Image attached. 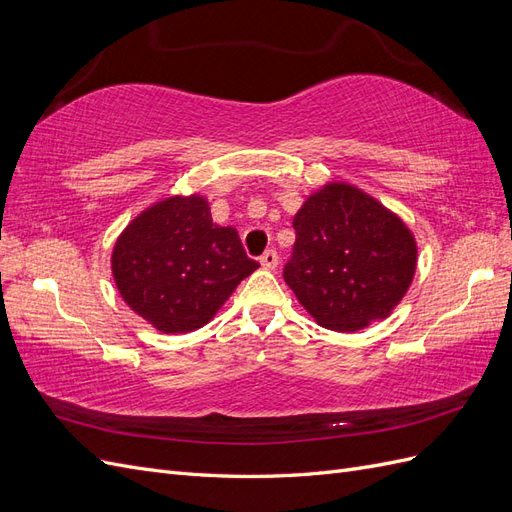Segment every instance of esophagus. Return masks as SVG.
I'll list each match as a JSON object with an SVG mask.
<instances>
[{"label": "esophagus", "mask_w": 512, "mask_h": 512, "mask_svg": "<svg viewBox=\"0 0 512 512\" xmlns=\"http://www.w3.org/2000/svg\"><path fill=\"white\" fill-rule=\"evenodd\" d=\"M277 260H280V256H277V252H275V250H267L265 254L260 256V265L265 267V269H269V271H273V269L277 267Z\"/></svg>", "instance_id": "esophagus-1"}]
</instances>
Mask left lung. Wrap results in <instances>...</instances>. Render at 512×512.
Segmentation results:
<instances>
[{"label": "left lung", "instance_id": "left-lung-1", "mask_svg": "<svg viewBox=\"0 0 512 512\" xmlns=\"http://www.w3.org/2000/svg\"><path fill=\"white\" fill-rule=\"evenodd\" d=\"M284 280L320 327L361 331L389 316L416 271L408 226L348 183H327L292 220Z\"/></svg>", "mask_w": 512, "mask_h": 512}]
</instances>
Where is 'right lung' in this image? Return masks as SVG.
Here are the masks:
<instances>
[{
	"label": "right lung",
	"instance_id": "obj_1",
	"mask_svg": "<svg viewBox=\"0 0 512 512\" xmlns=\"http://www.w3.org/2000/svg\"><path fill=\"white\" fill-rule=\"evenodd\" d=\"M258 267L235 228L213 224L198 194L164 198L136 215L111 256L121 299L162 333L205 327Z\"/></svg>",
	"mask_w": 512,
	"mask_h": 512
}]
</instances>
